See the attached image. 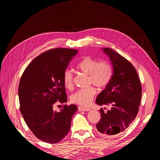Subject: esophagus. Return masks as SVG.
Listing matches in <instances>:
<instances>
[{"mask_svg":"<svg viewBox=\"0 0 160 160\" xmlns=\"http://www.w3.org/2000/svg\"><path fill=\"white\" fill-rule=\"evenodd\" d=\"M78 110H79V111H90L89 109L84 108L83 107H79L78 108Z\"/></svg>","mask_w":160,"mask_h":160,"instance_id":"34e87169","label":"esophagus"}]
</instances>
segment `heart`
<instances>
[{"label":"heart","instance_id":"obj_1","mask_svg":"<svg viewBox=\"0 0 160 160\" xmlns=\"http://www.w3.org/2000/svg\"><path fill=\"white\" fill-rule=\"evenodd\" d=\"M77 69L84 73L89 75V84H93L97 88H103L107 85L113 75V69L108 62L98 61L89 57H83L77 64ZM63 83L66 88L71 89L72 86V75L69 70L63 72ZM96 91L93 87L87 89L77 90L71 95L70 100L72 103L88 107L93 99Z\"/></svg>","mask_w":160,"mask_h":160}]
</instances>
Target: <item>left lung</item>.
<instances>
[{
    "mask_svg": "<svg viewBox=\"0 0 160 160\" xmlns=\"http://www.w3.org/2000/svg\"><path fill=\"white\" fill-rule=\"evenodd\" d=\"M101 50L109 58L113 75L97 97L96 103L109 106L111 109L107 112L100 109L101 119L96 128L101 134L113 135L123 132L136 117L142 86L136 70L125 58L110 48L103 47Z\"/></svg>",
    "mask_w": 160,
    "mask_h": 160,
    "instance_id": "8db88e82",
    "label": "left lung"
}]
</instances>
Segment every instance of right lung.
<instances>
[{
	"label": "right lung",
	"instance_id": "right-lung-1",
	"mask_svg": "<svg viewBox=\"0 0 160 160\" xmlns=\"http://www.w3.org/2000/svg\"><path fill=\"white\" fill-rule=\"evenodd\" d=\"M78 50L56 48L42 53L27 66L18 86L20 110L27 126L42 141L56 143L69 133L71 119L78 109L67 103L63 72Z\"/></svg>",
	"mask_w": 160,
	"mask_h": 160
}]
</instances>
